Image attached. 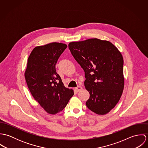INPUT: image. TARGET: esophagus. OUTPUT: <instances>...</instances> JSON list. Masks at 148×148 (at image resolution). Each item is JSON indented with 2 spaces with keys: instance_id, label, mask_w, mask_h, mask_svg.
<instances>
[{
  "instance_id": "esophagus-1",
  "label": "esophagus",
  "mask_w": 148,
  "mask_h": 148,
  "mask_svg": "<svg viewBox=\"0 0 148 148\" xmlns=\"http://www.w3.org/2000/svg\"><path fill=\"white\" fill-rule=\"evenodd\" d=\"M82 87L81 86H77V87L75 88V90L77 91V92H79L82 89Z\"/></svg>"
}]
</instances>
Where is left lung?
Listing matches in <instances>:
<instances>
[{"label":"left lung","mask_w":148,"mask_h":148,"mask_svg":"<svg viewBox=\"0 0 148 148\" xmlns=\"http://www.w3.org/2000/svg\"><path fill=\"white\" fill-rule=\"evenodd\" d=\"M69 50L85 72L84 85L89 92L87 108L105 114L119 102L124 89V60L108 41L90 39L69 44Z\"/></svg>","instance_id":"8db88e82"}]
</instances>
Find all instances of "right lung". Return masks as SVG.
Masks as SVG:
<instances>
[{
    "label": "right lung",
    "mask_w": 148,
    "mask_h": 148,
    "mask_svg": "<svg viewBox=\"0 0 148 148\" xmlns=\"http://www.w3.org/2000/svg\"><path fill=\"white\" fill-rule=\"evenodd\" d=\"M67 45L52 42L35 47L28 59L25 79L34 99L48 113L63 110L73 96L72 89L64 86L56 71L57 62Z\"/></svg>",
    "instance_id": "1"
}]
</instances>
